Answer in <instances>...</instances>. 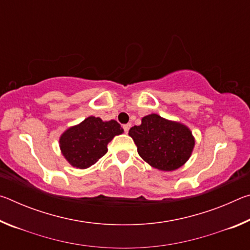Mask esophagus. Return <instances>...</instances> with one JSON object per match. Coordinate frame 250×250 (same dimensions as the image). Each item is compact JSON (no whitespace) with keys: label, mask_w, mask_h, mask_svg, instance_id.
Segmentation results:
<instances>
[{"label":"esophagus","mask_w":250,"mask_h":250,"mask_svg":"<svg viewBox=\"0 0 250 250\" xmlns=\"http://www.w3.org/2000/svg\"><path fill=\"white\" fill-rule=\"evenodd\" d=\"M130 126H131V125H130V124H128V125H124V131H125V133H128V132H129Z\"/></svg>","instance_id":"34e87169"}]
</instances>
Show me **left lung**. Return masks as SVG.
<instances>
[{
  "label": "left lung",
  "instance_id": "obj_1",
  "mask_svg": "<svg viewBox=\"0 0 250 250\" xmlns=\"http://www.w3.org/2000/svg\"><path fill=\"white\" fill-rule=\"evenodd\" d=\"M141 158L158 170L173 171L191 156L194 138L185 125L158 115L142 118L140 125L129 130Z\"/></svg>",
  "mask_w": 250,
  "mask_h": 250
}]
</instances>
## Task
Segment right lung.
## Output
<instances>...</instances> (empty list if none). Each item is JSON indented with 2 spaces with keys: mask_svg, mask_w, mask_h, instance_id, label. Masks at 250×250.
<instances>
[{
  "mask_svg": "<svg viewBox=\"0 0 250 250\" xmlns=\"http://www.w3.org/2000/svg\"><path fill=\"white\" fill-rule=\"evenodd\" d=\"M124 132L116 120L103 121L89 117L65 131L59 140L62 155L71 166L87 168L107 153L108 143Z\"/></svg>",
  "mask_w": 250,
  "mask_h": 250,
  "instance_id": "obj_1",
  "label": "right lung"
}]
</instances>
